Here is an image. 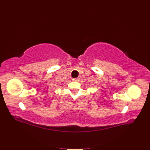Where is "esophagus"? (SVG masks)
Instances as JSON below:
<instances>
[{"label": "esophagus", "mask_w": 150, "mask_h": 150, "mask_svg": "<svg viewBox=\"0 0 150 150\" xmlns=\"http://www.w3.org/2000/svg\"><path fill=\"white\" fill-rule=\"evenodd\" d=\"M72 80L74 81H77V82H78V81H79L80 79H79V78H74V79H72Z\"/></svg>", "instance_id": "1"}]
</instances>
